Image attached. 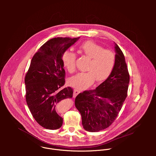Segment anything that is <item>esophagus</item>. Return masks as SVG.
Instances as JSON below:
<instances>
[{
	"mask_svg": "<svg viewBox=\"0 0 156 156\" xmlns=\"http://www.w3.org/2000/svg\"><path fill=\"white\" fill-rule=\"evenodd\" d=\"M80 92H81V91L78 90V89H75L74 92H73V97L75 98Z\"/></svg>",
	"mask_w": 156,
	"mask_h": 156,
	"instance_id": "esophagus-1",
	"label": "esophagus"
}]
</instances>
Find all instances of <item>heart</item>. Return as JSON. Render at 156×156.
I'll return each instance as SVG.
<instances>
[{"label": "heart", "instance_id": "heart-1", "mask_svg": "<svg viewBox=\"0 0 156 156\" xmlns=\"http://www.w3.org/2000/svg\"><path fill=\"white\" fill-rule=\"evenodd\" d=\"M80 52L90 58L86 70L88 72L79 73L69 79V83L72 86L80 89H85L93 84L107 79L112 73L115 64V53L109 49L104 48L93 41H87L80 47ZM64 67L69 73L76 70V54L66 51L62 56Z\"/></svg>", "mask_w": 156, "mask_h": 156}]
</instances>
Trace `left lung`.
Masks as SVG:
<instances>
[{
    "instance_id": "8db88e82",
    "label": "left lung",
    "mask_w": 156,
    "mask_h": 156,
    "mask_svg": "<svg viewBox=\"0 0 156 156\" xmlns=\"http://www.w3.org/2000/svg\"><path fill=\"white\" fill-rule=\"evenodd\" d=\"M115 64L108 78L95 90L84 91L75 98L82 125L87 131L96 132L111 125L127 96L129 75L124 55L115 43Z\"/></svg>"
}]
</instances>
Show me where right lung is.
Here are the masks:
<instances>
[{
	"mask_svg": "<svg viewBox=\"0 0 156 156\" xmlns=\"http://www.w3.org/2000/svg\"><path fill=\"white\" fill-rule=\"evenodd\" d=\"M80 38L54 37L38 49L32 58L26 74V101L35 120L49 129L60 128L63 119L56 107L61 101L72 98L70 87H61L65 83L62 54Z\"/></svg>",
	"mask_w": 156,
	"mask_h": 156,
	"instance_id": "1",
	"label": "right lung"
}]
</instances>
